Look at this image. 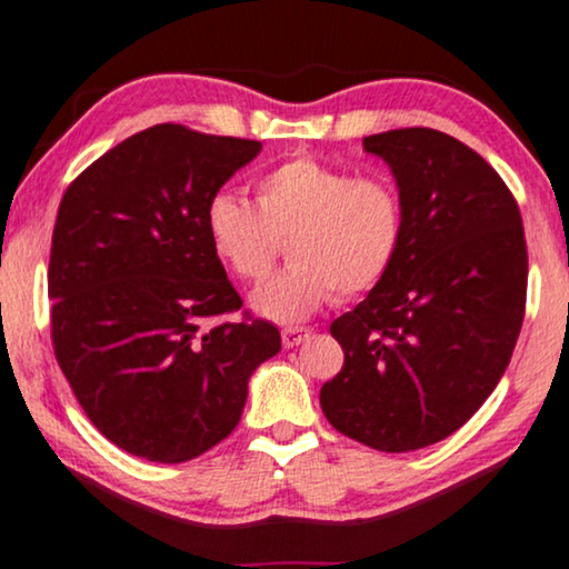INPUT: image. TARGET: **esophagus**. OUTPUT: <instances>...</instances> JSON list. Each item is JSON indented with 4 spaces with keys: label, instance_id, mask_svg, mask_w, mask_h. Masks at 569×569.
<instances>
[{
    "label": "esophagus",
    "instance_id": "obj_1",
    "mask_svg": "<svg viewBox=\"0 0 569 569\" xmlns=\"http://www.w3.org/2000/svg\"><path fill=\"white\" fill-rule=\"evenodd\" d=\"M308 337H311V329H302V327H287V329H282L284 348H298V345L306 342Z\"/></svg>",
    "mask_w": 569,
    "mask_h": 569
}]
</instances>
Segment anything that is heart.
Here are the masks:
<instances>
[{"label":"heart","mask_w":569,"mask_h":569,"mask_svg":"<svg viewBox=\"0 0 569 569\" xmlns=\"http://www.w3.org/2000/svg\"><path fill=\"white\" fill-rule=\"evenodd\" d=\"M203 230L221 267L253 282L290 238V267L250 295L261 319L300 323L335 300L373 290L405 240L400 190L383 174H352L319 159L282 161L256 180V206L234 193L209 198Z\"/></svg>","instance_id":"1"}]
</instances>
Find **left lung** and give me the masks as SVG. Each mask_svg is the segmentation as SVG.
<instances>
[{
	"label": "left lung",
	"instance_id": "obj_1",
	"mask_svg": "<svg viewBox=\"0 0 569 569\" xmlns=\"http://www.w3.org/2000/svg\"><path fill=\"white\" fill-rule=\"evenodd\" d=\"M392 169L405 240L389 274L331 323L345 366L321 387L339 433L410 452L447 439L510 366L528 290L520 209L489 161L447 132L363 138Z\"/></svg>",
	"mask_w": 569,
	"mask_h": 569
}]
</instances>
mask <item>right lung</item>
<instances>
[{"label": "right lung", "instance_id": "1", "mask_svg": "<svg viewBox=\"0 0 569 569\" xmlns=\"http://www.w3.org/2000/svg\"><path fill=\"white\" fill-rule=\"evenodd\" d=\"M258 140L153 124L96 159L51 234V342L91 423L124 452L186 462L227 439L248 381L282 350L274 323L227 321L242 300L203 211Z\"/></svg>", "mask_w": 569, "mask_h": 569}]
</instances>
